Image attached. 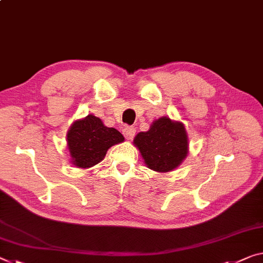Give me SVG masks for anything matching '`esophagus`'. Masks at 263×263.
I'll return each instance as SVG.
<instances>
[{"instance_id": "obj_1", "label": "esophagus", "mask_w": 263, "mask_h": 263, "mask_svg": "<svg viewBox=\"0 0 263 263\" xmlns=\"http://www.w3.org/2000/svg\"><path fill=\"white\" fill-rule=\"evenodd\" d=\"M123 135L126 136V139L127 140H132L133 137L135 136V133H136V129L135 128H133V127H124L123 128Z\"/></svg>"}]
</instances>
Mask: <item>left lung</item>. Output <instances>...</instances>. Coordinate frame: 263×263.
<instances>
[{"mask_svg":"<svg viewBox=\"0 0 263 263\" xmlns=\"http://www.w3.org/2000/svg\"><path fill=\"white\" fill-rule=\"evenodd\" d=\"M134 144L147 167L159 173L174 171L188 154V136L183 123L165 116L154 121L148 132L139 133Z\"/></svg>","mask_w":263,"mask_h":263,"instance_id":"8db88e82","label":"left lung"}]
</instances>
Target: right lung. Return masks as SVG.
Here are the masks:
<instances>
[{
    "label": "right lung",
    "mask_w": 263,
    "mask_h": 263,
    "mask_svg": "<svg viewBox=\"0 0 263 263\" xmlns=\"http://www.w3.org/2000/svg\"><path fill=\"white\" fill-rule=\"evenodd\" d=\"M124 141L115 128H108L94 115L75 121L67 134L71 162L78 168H90L104 159L111 145Z\"/></svg>",
    "instance_id": "right-lung-1"
}]
</instances>
